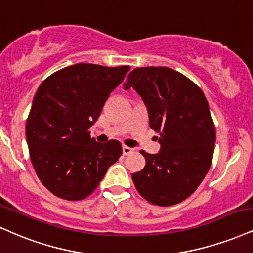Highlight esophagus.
<instances>
[{"mask_svg":"<svg viewBox=\"0 0 253 253\" xmlns=\"http://www.w3.org/2000/svg\"><path fill=\"white\" fill-rule=\"evenodd\" d=\"M133 152H134V150H133V148L127 147V146H124V147H123V153L125 154V156H128V154L133 153Z\"/></svg>","mask_w":253,"mask_h":253,"instance_id":"1","label":"esophagus"}]
</instances>
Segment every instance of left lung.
<instances>
[{"label":"left lung","mask_w":253,"mask_h":253,"mask_svg":"<svg viewBox=\"0 0 253 253\" xmlns=\"http://www.w3.org/2000/svg\"><path fill=\"white\" fill-rule=\"evenodd\" d=\"M124 88L141 96L150 127L160 134L157 154L141 151L146 165L132 174L136 190L154 205L182 202L208 174L213 158L215 128L208 100L196 84L169 67L135 68Z\"/></svg>","instance_id":"8db88e82"}]
</instances>
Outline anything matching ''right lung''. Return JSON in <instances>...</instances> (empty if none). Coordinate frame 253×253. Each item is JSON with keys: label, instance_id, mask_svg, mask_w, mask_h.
Here are the masks:
<instances>
[{"label": "right lung", "instance_id": "1", "mask_svg": "<svg viewBox=\"0 0 253 253\" xmlns=\"http://www.w3.org/2000/svg\"><path fill=\"white\" fill-rule=\"evenodd\" d=\"M129 68L77 63L55 72L39 87L26 136L36 174L54 196L84 199L123 153L118 140L96 142L88 129Z\"/></svg>", "mask_w": 253, "mask_h": 253}]
</instances>
